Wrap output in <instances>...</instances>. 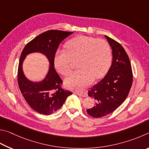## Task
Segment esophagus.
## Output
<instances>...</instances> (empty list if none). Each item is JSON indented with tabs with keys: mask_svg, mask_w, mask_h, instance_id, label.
Here are the masks:
<instances>
[{
	"mask_svg": "<svg viewBox=\"0 0 149 149\" xmlns=\"http://www.w3.org/2000/svg\"><path fill=\"white\" fill-rule=\"evenodd\" d=\"M77 94L78 95H80V96H82V97H86L88 95L87 94V92H77Z\"/></svg>",
	"mask_w": 149,
	"mask_h": 149,
	"instance_id": "esophagus-1",
	"label": "esophagus"
}]
</instances>
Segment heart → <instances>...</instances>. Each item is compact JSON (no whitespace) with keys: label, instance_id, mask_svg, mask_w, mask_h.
<instances>
[{"label":"heart","instance_id":"1","mask_svg":"<svg viewBox=\"0 0 149 149\" xmlns=\"http://www.w3.org/2000/svg\"><path fill=\"white\" fill-rule=\"evenodd\" d=\"M65 50H57L54 61L57 72L67 75L72 70V60H77L79 70L72 72L65 79L68 87L82 90L93 79L103 77L109 69L112 51L107 42L87 36H79L68 40Z\"/></svg>","mask_w":149,"mask_h":149}]
</instances>
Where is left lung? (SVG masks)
I'll return each mask as SVG.
<instances>
[{
    "instance_id": "obj_1",
    "label": "left lung",
    "mask_w": 149,
    "mask_h": 149,
    "mask_svg": "<svg viewBox=\"0 0 149 149\" xmlns=\"http://www.w3.org/2000/svg\"><path fill=\"white\" fill-rule=\"evenodd\" d=\"M105 37L113 49V62L105 77L88 91V95L95 101L86 111L93 118L108 115L118 108L128 95L133 82L132 65L126 52L118 42Z\"/></svg>"
}]
</instances>
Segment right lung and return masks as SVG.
<instances>
[{
	"label": "right lung",
	"mask_w": 149,
	"mask_h": 149,
	"mask_svg": "<svg viewBox=\"0 0 149 149\" xmlns=\"http://www.w3.org/2000/svg\"><path fill=\"white\" fill-rule=\"evenodd\" d=\"M73 32L49 30L41 33L26 44L21 54L17 70V83L28 105L38 113L49 115L63 105L68 96L72 94L63 89V81L54 68V58L61 42ZM38 51L48 57L51 63L47 77L40 83L26 79L22 69V61L27 54Z\"/></svg>",
	"instance_id": "obj_1"
}]
</instances>
